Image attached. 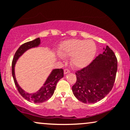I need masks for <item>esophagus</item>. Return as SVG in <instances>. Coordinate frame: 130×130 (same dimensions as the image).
I'll return each mask as SVG.
<instances>
[{"instance_id": "1", "label": "esophagus", "mask_w": 130, "mask_h": 130, "mask_svg": "<svg viewBox=\"0 0 130 130\" xmlns=\"http://www.w3.org/2000/svg\"><path fill=\"white\" fill-rule=\"evenodd\" d=\"M70 72V70L69 69H65V70H64V74H65V75H66V74H67Z\"/></svg>"}]
</instances>
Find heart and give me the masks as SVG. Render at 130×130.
Instances as JSON below:
<instances>
[{
	"label": "heart",
	"mask_w": 130,
	"mask_h": 130,
	"mask_svg": "<svg viewBox=\"0 0 130 130\" xmlns=\"http://www.w3.org/2000/svg\"><path fill=\"white\" fill-rule=\"evenodd\" d=\"M96 46L91 40L70 39L61 44L60 53L63 56H72L71 63L76 68H83L89 64L94 57Z\"/></svg>",
	"instance_id": "b5f03b06"
}]
</instances>
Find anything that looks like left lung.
Masks as SVG:
<instances>
[{"instance_id":"left-lung-1","label":"left lung","mask_w":130,"mask_h":130,"mask_svg":"<svg viewBox=\"0 0 130 130\" xmlns=\"http://www.w3.org/2000/svg\"><path fill=\"white\" fill-rule=\"evenodd\" d=\"M117 71V59L107 45L86 67L76 71V81L72 86L75 96L84 103H95L112 90Z\"/></svg>"}]
</instances>
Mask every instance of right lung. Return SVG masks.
Returning a JSON list of instances; mask_svg holds the SVG:
<instances>
[{
  "mask_svg": "<svg viewBox=\"0 0 130 130\" xmlns=\"http://www.w3.org/2000/svg\"><path fill=\"white\" fill-rule=\"evenodd\" d=\"M39 44L40 38H38L37 39L33 40V41L25 42V43L20 45V47L18 48L16 52H15V55H14L12 64V76L15 85L17 88V90L20 94L21 96L25 98L26 100L29 101V102H32L36 104L42 103V102H44L49 100L52 97V95H53L57 82L61 78L63 77V70L62 68L54 70L51 72V75L48 77L47 79L44 86L38 92H35L34 94H29L28 92H25L18 85L15 76V71H14V67H15V63H16L18 58L26 51L30 49V48L38 46Z\"/></svg>",
  "mask_w": 130,
  "mask_h": 130,
  "instance_id": "add662e5",
  "label": "right lung"
}]
</instances>
